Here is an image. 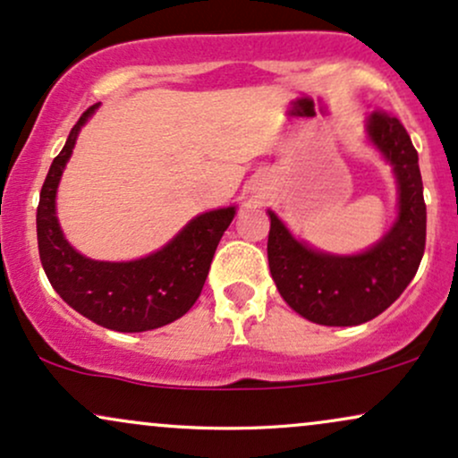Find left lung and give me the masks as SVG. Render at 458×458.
<instances>
[{
	"label": "left lung",
	"instance_id": "obj_1",
	"mask_svg": "<svg viewBox=\"0 0 458 458\" xmlns=\"http://www.w3.org/2000/svg\"><path fill=\"white\" fill-rule=\"evenodd\" d=\"M368 135L398 178V219L372 250L360 256L320 254L293 239L276 213L267 254L277 291L297 314L318 325L346 327L379 317L413 280L427 245V204L418 150L394 114L377 109Z\"/></svg>",
	"mask_w": 458,
	"mask_h": 458
}]
</instances>
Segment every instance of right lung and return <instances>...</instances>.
<instances>
[{"label": "right lung", "mask_w": 458, "mask_h": 458, "mask_svg": "<svg viewBox=\"0 0 458 458\" xmlns=\"http://www.w3.org/2000/svg\"><path fill=\"white\" fill-rule=\"evenodd\" d=\"M88 107L49 167L36 211L38 254L51 286L72 310L114 331H148L181 318L196 303L234 207L191 219L163 250L133 262H98L66 243L55 217V189Z\"/></svg>", "instance_id": "add662e5"}]
</instances>
